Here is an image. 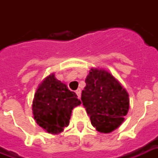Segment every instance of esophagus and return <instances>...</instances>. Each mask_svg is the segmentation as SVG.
I'll return each instance as SVG.
<instances>
[{
	"label": "esophagus",
	"instance_id": "1",
	"mask_svg": "<svg viewBox=\"0 0 158 158\" xmlns=\"http://www.w3.org/2000/svg\"><path fill=\"white\" fill-rule=\"evenodd\" d=\"M75 92H76V94H77L78 97H79V98H80V96H81V89H78L77 90H76Z\"/></svg>",
	"mask_w": 158,
	"mask_h": 158
}]
</instances>
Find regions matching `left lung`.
I'll return each instance as SVG.
<instances>
[{"label": "left lung", "instance_id": "left-lung-1", "mask_svg": "<svg viewBox=\"0 0 158 158\" xmlns=\"http://www.w3.org/2000/svg\"><path fill=\"white\" fill-rule=\"evenodd\" d=\"M81 101L93 127L101 133L118 128L129 107V94L109 72L91 69L85 79Z\"/></svg>", "mask_w": 158, "mask_h": 158}]
</instances>
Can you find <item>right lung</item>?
Here are the masks:
<instances>
[{
	"label": "right lung",
	"instance_id": "obj_1",
	"mask_svg": "<svg viewBox=\"0 0 158 158\" xmlns=\"http://www.w3.org/2000/svg\"><path fill=\"white\" fill-rule=\"evenodd\" d=\"M73 91L55 78L47 76L38 86L32 111L37 124L50 134H59L69 124L73 107L81 104Z\"/></svg>",
	"mask_w": 158,
	"mask_h": 158
}]
</instances>
